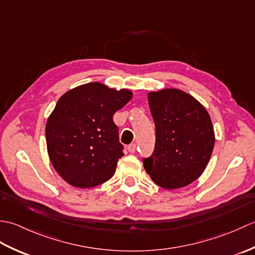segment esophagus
I'll use <instances>...</instances> for the list:
<instances>
[{
  "label": "esophagus",
  "instance_id": "obj_1",
  "mask_svg": "<svg viewBox=\"0 0 255 255\" xmlns=\"http://www.w3.org/2000/svg\"><path fill=\"white\" fill-rule=\"evenodd\" d=\"M136 148H137V145H136V143H131V144H129L128 145V151H129V152H130V153H133L134 152V151H136Z\"/></svg>",
  "mask_w": 255,
  "mask_h": 255
}]
</instances>
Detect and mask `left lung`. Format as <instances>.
Listing matches in <instances>:
<instances>
[{
    "instance_id": "1",
    "label": "left lung",
    "mask_w": 255,
    "mask_h": 255,
    "mask_svg": "<svg viewBox=\"0 0 255 255\" xmlns=\"http://www.w3.org/2000/svg\"><path fill=\"white\" fill-rule=\"evenodd\" d=\"M148 102L155 125V147L143 159L145 172L156 185L176 189L196 181L210 160L215 132L208 112L186 92H150Z\"/></svg>"
}]
</instances>
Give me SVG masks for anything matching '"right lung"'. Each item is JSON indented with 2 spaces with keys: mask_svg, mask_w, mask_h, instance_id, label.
<instances>
[{
  "mask_svg": "<svg viewBox=\"0 0 255 255\" xmlns=\"http://www.w3.org/2000/svg\"><path fill=\"white\" fill-rule=\"evenodd\" d=\"M132 92L91 82L66 92L47 119V151L70 185L90 188L110 180L124 155L113 116Z\"/></svg>",
  "mask_w": 255,
  "mask_h": 255,
  "instance_id": "right-lung-1",
  "label": "right lung"
}]
</instances>
